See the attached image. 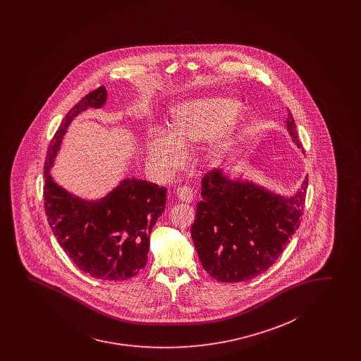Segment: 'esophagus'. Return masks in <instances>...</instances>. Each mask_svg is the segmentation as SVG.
<instances>
[{
    "label": "esophagus",
    "instance_id": "esophagus-1",
    "mask_svg": "<svg viewBox=\"0 0 361 361\" xmlns=\"http://www.w3.org/2000/svg\"><path fill=\"white\" fill-rule=\"evenodd\" d=\"M176 193H177L178 200L183 201V202H186V204L192 202L193 198H195L193 190H192L189 186H180V188H177V192H176Z\"/></svg>",
    "mask_w": 361,
    "mask_h": 361
}]
</instances>
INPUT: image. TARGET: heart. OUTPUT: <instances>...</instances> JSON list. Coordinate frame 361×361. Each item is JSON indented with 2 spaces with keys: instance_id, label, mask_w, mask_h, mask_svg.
<instances>
[{
  "instance_id": "obj_1",
  "label": "heart",
  "mask_w": 361,
  "mask_h": 361,
  "mask_svg": "<svg viewBox=\"0 0 361 361\" xmlns=\"http://www.w3.org/2000/svg\"><path fill=\"white\" fill-rule=\"evenodd\" d=\"M238 103L228 98H204L180 104L172 112L173 130L152 128L147 135V154L151 164L161 173H172L184 163L186 145L206 142L209 160H219L235 137L231 119Z\"/></svg>"
}]
</instances>
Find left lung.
<instances>
[{
  "label": "left lung",
  "mask_w": 361,
  "mask_h": 361,
  "mask_svg": "<svg viewBox=\"0 0 361 361\" xmlns=\"http://www.w3.org/2000/svg\"><path fill=\"white\" fill-rule=\"evenodd\" d=\"M287 128L299 148L295 121ZM308 177L295 196H276L249 181L213 169L201 180V201L192 225L200 262L219 282H243L264 273L283 252L303 216Z\"/></svg>",
  "instance_id": "obj_1"
}]
</instances>
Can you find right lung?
<instances>
[{
    "label": "right lung",
    "instance_id": "right-lung-1",
    "mask_svg": "<svg viewBox=\"0 0 361 361\" xmlns=\"http://www.w3.org/2000/svg\"><path fill=\"white\" fill-rule=\"evenodd\" d=\"M106 98L103 86L92 90L67 112L55 132L44 161V210L58 243L83 273L126 281L147 263L149 234L164 212L166 189L126 178L107 196L85 201L56 185L49 175L68 124L85 109H100Z\"/></svg>",
    "mask_w": 361,
    "mask_h": 361
}]
</instances>
